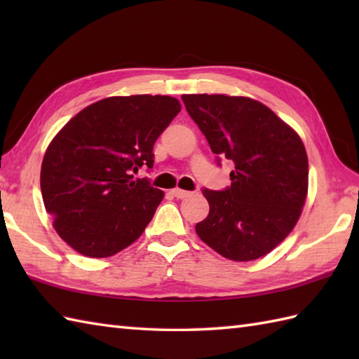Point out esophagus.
<instances>
[{
  "label": "esophagus",
  "mask_w": 359,
  "mask_h": 359,
  "mask_svg": "<svg viewBox=\"0 0 359 359\" xmlns=\"http://www.w3.org/2000/svg\"><path fill=\"white\" fill-rule=\"evenodd\" d=\"M171 193H172L174 197H177V199H185V197L191 194L189 191H185V189H180V188H174Z\"/></svg>",
  "instance_id": "esophagus-1"
}]
</instances>
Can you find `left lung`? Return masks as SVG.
Here are the masks:
<instances>
[{"mask_svg":"<svg viewBox=\"0 0 359 359\" xmlns=\"http://www.w3.org/2000/svg\"><path fill=\"white\" fill-rule=\"evenodd\" d=\"M211 151L233 160L231 185L202 189L210 203L199 238L238 262L270 253L293 230L306 203L309 158L301 137L265 104L248 97L182 95Z\"/></svg>","mask_w":359,"mask_h":359,"instance_id":"1","label":"left lung"}]
</instances>
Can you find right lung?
<instances>
[{"label":"right lung","instance_id":"right-lung-1","mask_svg":"<svg viewBox=\"0 0 359 359\" xmlns=\"http://www.w3.org/2000/svg\"><path fill=\"white\" fill-rule=\"evenodd\" d=\"M180 112L170 95L109 97L89 104L46 149L41 194L53 228L88 257H108L140 238L163 199L148 179L152 148Z\"/></svg>","mask_w":359,"mask_h":359}]
</instances>
